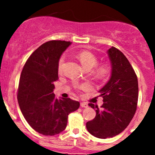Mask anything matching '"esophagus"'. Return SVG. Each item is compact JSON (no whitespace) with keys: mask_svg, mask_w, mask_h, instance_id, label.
Listing matches in <instances>:
<instances>
[{"mask_svg":"<svg viewBox=\"0 0 155 155\" xmlns=\"http://www.w3.org/2000/svg\"><path fill=\"white\" fill-rule=\"evenodd\" d=\"M80 106H81V107H82V108H87L88 107L87 104H86V103H84V102H81V104H80Z\"/></svg>","mask_w":155,"mask_h":155,"instance_id":"esophagus-1","label":"esophagus"}]
</instances>
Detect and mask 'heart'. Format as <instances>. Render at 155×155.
<instances>
[{
    "label": "heart",
    "mask_w": 155,
    "mask_h": 155,
    "mask_svg": "<svg viewBox=\"0 0 155 155\" xmlns=\"http://www.w3.org/2000/svg\"><path fill=\"white\" fill-rule=\"evenodd\" d=\"M77 58L81 63L82 66L85 69H91L93 68L97 63V58L92 54V52L89 51H79L77 54ZM65 61V54H63L60 58L59 60H58V71L61 72L63 68V65ZM106 73H107V70L105 67H101L100 68L97 70V74L101 76V77H104L106 76ZM90 87L88 84H85L81 86V88L83 90H87Z\"/></svg>",
    "instance_id": "heart-1"
}]
</instances>
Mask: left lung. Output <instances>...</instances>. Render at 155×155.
Instances as JSON below:
<instances>
[{"label": "left lung", "instance_id": "obj_1", "mask_svg": "<svg viewBox=\"0 0 155 155\" xmlns=\"http://www.w3.org/2000/svg\"><path fill=\"white\" fill-rule=\"evenodd\" d=\"M111 74L108 82L99 90L104 104L95 108L96 116L87 122L88 132L99 138H112L122 133L132 120L138 98V79L123 53L111 47L107 51Z\"/></svg>", "mask_w": 155, "mask_h": 155}]
</instances>
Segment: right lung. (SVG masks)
<instances>
[{
  "label": "right lung",
  "mask_w": 155,
  "mask_h": 155,
  "mask_svg": "<svg viewBox=\"0 0 155 155\" xmlns=\"http://www.w3.org/2000/svg\"><path fill=\"white\" fill-rule=\"evenodd\" d=\"M71 44L49 41L33 52L25 64L19 79L17 100L23 116L36 132L54 136L67 126L70 113L79 108V101L58 99L54 94L58 80V60Z\"/></svg>",
  "instance_id": "add662e5"
}]
</instances>
